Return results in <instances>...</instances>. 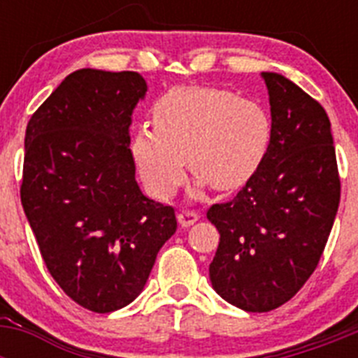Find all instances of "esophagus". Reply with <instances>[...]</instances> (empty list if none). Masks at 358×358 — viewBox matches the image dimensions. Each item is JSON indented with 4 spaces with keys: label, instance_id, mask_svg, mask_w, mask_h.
Wrapping results in <instances>:
<instances>
[{
    "label": "esophagus",
    "instance_id": "esophagus-1",
    "mask_svg": "<svg viewBox=\"0 0 358 358\" xmlns=\"http://www.w3.org/2000/svg\"><path fill=\"white\" fill-rule=\"evenodd\" d=\"M177 220H179V224H181L182 227H189L192 224H195L199 220V213L189 210H181L177 213Z\"/></svg>",
    "mask_w": 358,
    "mask_h": 358
}]
</instances>
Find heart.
Returning <instances> with one entry per match:
<instances>
[{
    "mask_svg": "<svg viewBox=\"0 0 358 358\" xmlns=\"http://www.w3.org/2000/svg\"><path fill=\"white\" fill-rule=\"evenodd\" d=\"M154 127L141 125L132 136V157L152 195L172 197L185 181L233 192L262 169L273 141V120L262 103L218 87L179 85L152 107Z\"/></svg>",
    "mask_w": 358,
    "mask_h": 358,
    "instance_id": "b5f03b06",
    "label": "heart"
}]
</instances>
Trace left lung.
<instances>
[{
	"mask_svg": "<svg viewBox=\"0 0 358 358\" xmlns=\"http://www.w3.org/2000/svg\"><path fill=\"white\" fill-rule=\"evenodd\" d=\"M273 141L235 197L208 210L220 233L210 264L215 292L245 312H268L317 267L341 201L327 110L280 73L264 71Z\"/></svg>",
	"mask_w": 358,
	"mask_h": 358,
	"instance_id": "obj_1",
	"label": "left lung"
}]
</instances>
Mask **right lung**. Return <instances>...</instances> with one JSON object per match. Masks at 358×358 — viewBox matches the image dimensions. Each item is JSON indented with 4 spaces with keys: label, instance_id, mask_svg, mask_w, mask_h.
I'll list each match as a JSON object with an SVG mask.
<instances>
[{
    "label": "right lung",
    "instance_id": "1",
    "mask_svg": "<svg viewBox=\"0 0 358 358\" xmlns=\"http://www.w3.org/2000/svg\"><path fill=\"white\" fill-rule=\"evenodd\" d=\"M147 94L136 71H73L34 113L24 134L21 204L53 280L84 308L107 314L140 296L172 206L136 182L132 113Z\"/></svg>",
    "mask_w": 358,
    "mask_h": 358
}]
</instances>
